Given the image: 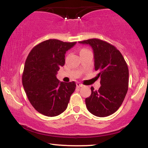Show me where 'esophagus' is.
<instances>
[{"instance_id":"1","label":"esophagus","mask_w":148,"mask_h":148,"mask_svg":"<svg viewBox=\"0 0 148 148\" xmlns=\"http://www.w3.org/2000/svg\"><path fill=\"white\" fill-rule=\"evenodd\" d=\"M76 86H77L78 88H81V87H83V86H84V85H83L82 84H81V83L77 82L76 83Z\"/></svg>"}]
</instances>
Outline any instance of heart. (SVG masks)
<instances>
[{
	"label": "heart",
	"mask_w": 148,
	"mask_h": 148,
	"mask_svg": "<svg viewBox=\"0 0 148 148\" xmlns=\"http://www.w3.org/2000/svg\"><path fill=\"white\" fill-rule=\"evenodd\" d=\"M87 51V49H82L81 51H80V53L84 52V51Z\"/></svg>",
	"instance_id": "b5f03b06"
}]
</instances>
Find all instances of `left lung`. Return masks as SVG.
I'll use <instances>...</instances> for the list:
<instances>
[{"instance_id": "left-lung-1", "label": "left lung", "mask_w": 148, "mask_h": 148, "mask_svg": "<svg viewBox=\"0 0 148 148\" xmlns=\"http://www.w3.org/2000/svg\"><path fill=\"white\" fill-rule=\"evenodd\" d=\"M89 45L94 52L95 69L99 72L101 86L98 90L91 87V95L86 105L92 114L106 117L120 108L129 86V69L126 61L114 46L99 39L79 42Z\"/></svg>"}]
</instances>
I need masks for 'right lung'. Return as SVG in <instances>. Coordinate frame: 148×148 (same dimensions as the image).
<instances>
[{
    "instance_id": "1",
    "label": "right lung",
    "mask_w": 148,
    "mask_h": 148,
    "mask_svg": "<svg viewBox=\"0 0 148 148\" xmlns=\"http://www.w3.org/2000/svg\"><path fill=\"white\" fill-rule=\"evenodd\" d=\"M76 43L50 39L35 46L27 57L22 84L30 103L42 115L54 117L63 113L75 90L74 81L60 82L56 74L65 62L66 51Z\"/></svg>"
}]
</instances>
